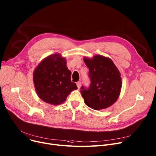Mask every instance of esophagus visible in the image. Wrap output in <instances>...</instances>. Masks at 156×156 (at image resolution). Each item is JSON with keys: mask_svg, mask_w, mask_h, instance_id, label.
Wrapping results in <instances>:
<instances>
[{"mask_svg": "<svg viewBox=\"0 0 156 156\" xmlns=\"http://www.w3.org/2000/svg\"><path fill=\"white\" fill-rule=\"evenodd\" d=\"M76 85H77L78 88L80 89V87H81V82H80V81H78V82L76 83Z\"/></svg>", "mask_w": 156, "mask_h": 156, "instance_id": "obj_1", "label": "esophagus"}]
</instances>
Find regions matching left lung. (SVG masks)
<instances>
[{"label": "left lung", "instance_id": "8db88e82", "mask_svg": "<svg viewBox=\"0 0 156 156\" xmlns=\"http://www.w3.org/2000/svg\"><path fill=\"white\" fill-rule=\"evenodd\" d=\"M84 61L91 81L88 88H81L85 104L96 110L110 107L117 100L122 88L119 69L111 59L101 55L85 58Z\"/></svg>", "mask_w": 156, "mask_h": 156}]
</instances>
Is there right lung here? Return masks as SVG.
<instances>
[{"label": "right lung", "mask_w": 156, "mask_h": 156, "mask_svg": "<svg viewBox=\"0 0 156 156\" xmlns=\"http://www.w3.org/2000/svg\"><path fill=\"white\" fill-rule=\"evenodd\" d=\"M71 72L66 66V61L59 54L44 59L33 73V81L39 97L51 105L63 103L69 93L78 88L71 81Z\"/></svg>", "instance_id": "right-lung-1"}]
</instances>
